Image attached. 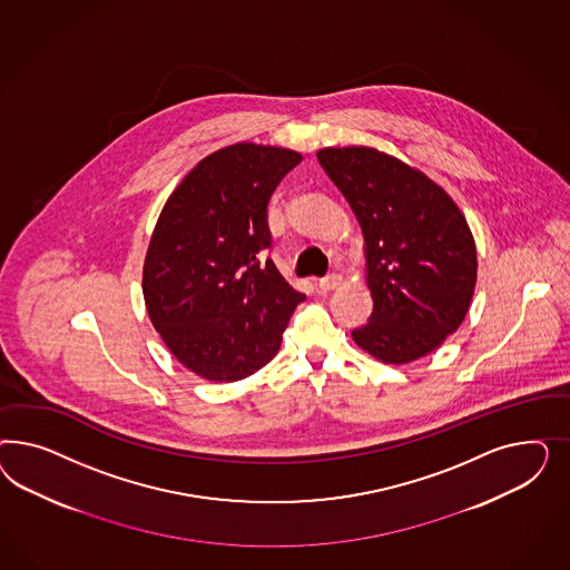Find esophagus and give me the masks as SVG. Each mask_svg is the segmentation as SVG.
Wrapping results in <instances>:
<instances>
[{
  "instance_id": "esophagus-1",
  "label": "esophagus",
  "mask_w": 570,
  "mask_h": 570,
  "mask_svg": "<svg viewBox=\"0 0 570 570\" xmlns=\"http://www.w3.org/2000/svg\"><path fill=\"white\" fill-rule=\"evenodd\" d=\"M341 282H343V276H338V274H330V276L317 279V286H320V291H334Z\"/></svg>"
}]
</instances>
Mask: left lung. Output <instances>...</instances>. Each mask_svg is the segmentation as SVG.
<instances>
[{"mask_svg":"<svg viewBox=\"0 0 570 570\" xmlns=\"http://www.w3.org/2000/svg\"><path fill=\"white\" fill-rule=\"evenodd\" d=\"M322 169L362 225L374 309L355 343L384 363L414 362L460 328L476 284V246L448 191L374 148H324Z\"/></svg>","mask_w":570,"mask_h":570,"instance_id":"obj_1","label":"left lung"}]
</instances>
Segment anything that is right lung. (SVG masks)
<instances>
[{
	"instance_id": "1",
	"label": "right lung",
	"mask_w": 570,
	"mask_h": 570,
	"mask_svg": "<svg viewBox=\"0 0 570 570\" xmlns=\"http://www.w3.org/2000/svg\"><path fill=\"white\" fill-rule=\"evenodd\" d=\"M303 156L234 144L200 160L163 208L144 263V298L156 332L194 374L234 382L276 357L307 296L274 261L267 205Z\"/></svg>"
}]
</instances>
